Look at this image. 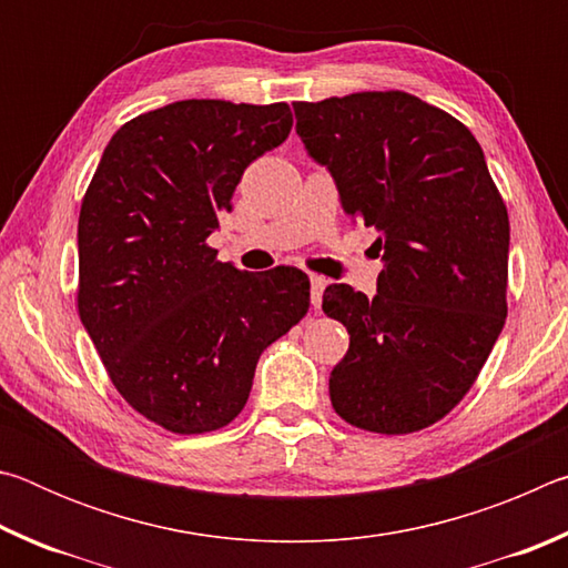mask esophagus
Returning a JSON list of instances; mask_svg holds the SVG:
<instances>
[{
	"mask_svg": "<svg viewBox=\"0 0 568 568\" xmlns=\"http://www.w3.org/2000/svg\"><path fill=\"white\" fill-rule=\"evenodd\" d=\"M325 285H328V281H325V277H321V275H311V301H313V307H321Z\"/></svg>",
	"mask_w": 568,
	"mask_h": 568,
	"instance_id": "34e87169",
	"label": "esophagus"
}]
</instances>
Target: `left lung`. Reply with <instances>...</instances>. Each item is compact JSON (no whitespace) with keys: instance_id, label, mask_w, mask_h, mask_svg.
I'll return each instance as SVG.
<instances>
[{"instance_id":"8db88e82","label":"left lung","mask_w":568,"mask_h":568,"mask_svg":"<svg viewBox=\"0 0 568 568\" xmlns=\"http://www.w3.org/2000/svg\"><path fill=\"white\" fill-rule=\"evenodd\" d=\"M295 130L341 205L378 233V293L345 283L323 313L351 333L331 373L338 416L403 436L448 416L506 323L508 213L464 122L408 92L293 102Z\"/></svg>"}]
</instances>
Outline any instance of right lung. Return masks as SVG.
<instances>
[{"instance_id":"1","label":"right lung","mask_w":568,"mask_h":568,"mask_svg":"<svg viewBox=\"0 0 568 568\" xmlns=\"http://www.w3.org/2000/svg\"><path fill=\"white\" fill-rule=\"evenodd\" d=\"M291 128L285 102L165 104L112 134L82 197L77 311L112 386L170 434L227 426L261 353L311 307L303 271L245 273L207 245L245 168Z\"/></svg>"}]
</instances>
